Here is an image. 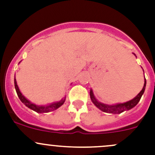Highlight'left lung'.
<instances>
[{
  "mask_svg": "<svg viewBox=\"0 0 155 155\" xmlns=\"http://www.w3.org/2000/svg\"><path fill=\"white\" fill-rule=\"evenodd\" d=\"M145 85H146V79H145V83L144 86H143V89H142L141 91L138 94L136 97H134V99L131 100V101H127V102L124 103V104H115V105H106V104H102V103L98 102L96 100V98L94 96V94L92 92V90H91L90 91V97L91 99L92 102L94 103L95 106L99 108L101 110H102L103 112H107V113H112V114H119L123 112L124 111L129 110V109H132L137 105L139 103V101L141 99L142 95L143 94L145 89Z\"/></svg>",
  "mask_w": 155,
  "mask_h": 155,
  "instance_id": "obj_1",
  "label": "left lung"
}]
</instances>
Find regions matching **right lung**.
<instances>
[{"mask_svg": "<svg viewBox=\"0 0 155 155\" xmlns=\"http://www.w3.org/2000/svg\"><path fill=\"white\" fill-rule=\"evenodd\" d=\"M14 84H15V91H16L17 95H18L20 101H21V102L26 106V107L30 108V109H32V110L35 111V112H38V113H45V112H51V111L55 110V109H57L58 108L60 107L61 106L63 105L65 101V98H64V99L61 100V101H60L59 102L54 103V104H50V105L48 106H37L35 105V104L30 102L29 101H28V100L26 99L22 94H21L19 89H18V85H17L15 79H14Z\"/></svg>", "mask_w": 155, "mask_h": 155, "instance_id": "obj_1", "label": "right lung"}]
</instances>
